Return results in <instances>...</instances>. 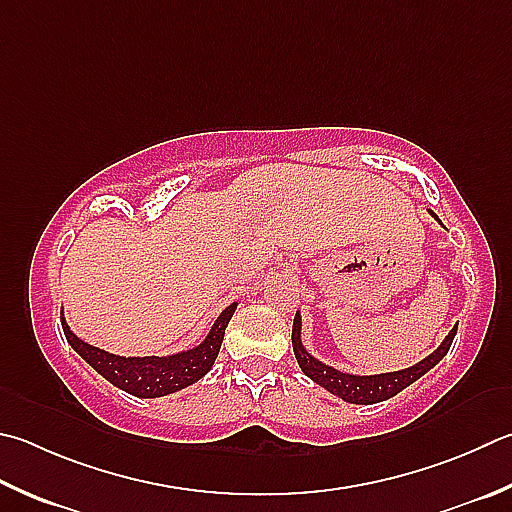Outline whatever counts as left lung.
Wrapping results in <instances>:
<instances>
[{
    "label": "left lung",
    "instance_id": "8db88e82",
    "mask_svg": "<svg viewBox=\"0 0 512 512\" xmlns=\"http://www.w3.org/2000/svg\"><path fill=\"white\" fill-rule=\"evenodd\" d=\"M430 215L441 224V219L436 217L432 210H430ZM454 336H457V327H454L448 336H445V340L430 353V356H425L421 362H416V365H412V367L398 369V371H385V374H369V376L340 371L336 367L327 365V362H322L315 356H311L302 342L300 311L295 313L291 340H293V353H295L297 365H300V369L313 380V383H318L320 387L327 389L329 394L342 398L345 403L374 405L380 401H387V398L396 396L398 392H403V389L410 387L414 380L425 376L434 365H439L445 353L450 351Z\"/></svg>",
    "mask_w": 512,
    "mask_h": 512
}]
</instances>
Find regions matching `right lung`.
I'll list each match as a JSON object with an SVG mask.
<instances>
[{
  "mask_svg": "<svg viewBox=\"0 0 512 512\" xmlns=\"http://www.w3.org/2000/svg\"><path fill=\"white\" fill-rule=\"evenodd\" d=\"M235 309L237 302L226 306L199 345L167 353V356H116V353L98 349L78 338L64 320V311H60V320L73 351L89 362L102 378H107L111 385L136 398H161L190 387L208 374L219 356L226 327Z\"/></svg>",
  "mask_w": 512,
  "mask_h": 512,
  "instance_id": "1",
  "label": "right lung"
}]
</instances>
